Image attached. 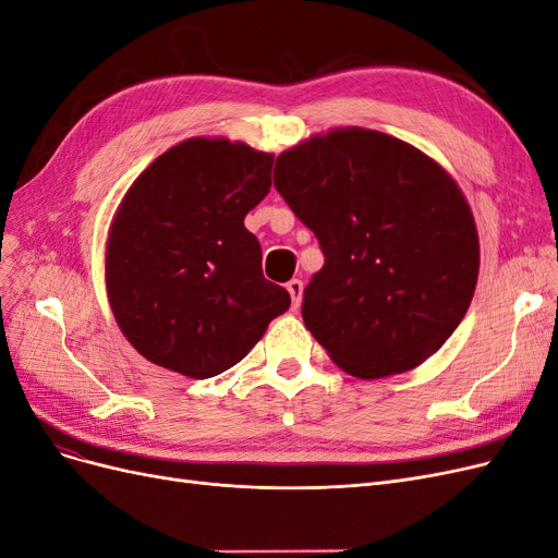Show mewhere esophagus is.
<instances>
[{"instance_id": "34e87169", "label": "esophagus", "mask_w": 558, "mask_h": 558, "mask_svg": "<svg viewBox=\"0 0 558 558\" xmlns=\"http://www.w3.org/2000/svg\"><path fill=\"white\" fill-rule=\"evenodd\" d=\"M286 291L291 293L293 310H298L300 307V300H302V281L300 279H291L289 283H286Z\"/></svg>"}]
</instances>
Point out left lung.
I'll list each match as a JSON object with an SVG mask.
<instances>
[{"mask_svg": "<svg viewBox=\"0 0 558 558\" xmlns=\"http://www.w3.org/2000/svg\"><path fill=\"white\" fill-rule=\"evenodd\" d=\"M275 189L324 251L302 318L359 379L408 373L461 324L480 275L456 181L391 134L342 128L277 158Z\"/></svg>", "mask_w": 558, "mask_h": 558, "instance_id": "8db88e82", "label": "left lung"}]
</instances>
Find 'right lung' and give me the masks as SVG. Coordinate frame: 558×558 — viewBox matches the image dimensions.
Listing matches in <instances>:
<instances>
[{
	"label": "right lung",
	"instance_id": "obj_1",
	"mask_svg": "<svg viewBox=\"0 0 558 558\" xmlns=\"http://www.w3.org/2000/svg\"><path fill=\"white\" fill-rule=\"evenodd\" d=\"M272 154L185 140L130 185L109 230L107 293L144 359L193 379L240 363L291 295L263 277L244 216L272 185Z\"/></svg>",
	"mask_w": 558,
	"mask_h": 558
}]
</instances>
